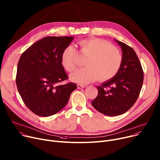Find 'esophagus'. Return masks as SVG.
I'll return each mask as SVG.
<instances>
[{
  "label": "esophagus",
  "instance_id": "1",
  "mask_svg": "<svg viewBox=\"0 0 160 160\" xmlns=\"http://www.w3.org/2000/svg\"><path fill=\"white\" fill-rule=\"evenodd\" d=\"M86 87V85H84V84H78V88L79 89H81V88H85Z\"/></svg>",
  "mask_w": 160,
  "mask_h": 160
}]
</instances>
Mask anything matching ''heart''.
Instances as JSON below:
<instances>
[{
	"label": "heart",
	"instance_id": "heart-1",
	"mask_svg": "<svg viewBox=\"0 0 160 160\" xmlns=\"http://www.w3.org/2000/svg\"><path fill=\"white\" fill-rule=\"evenodd\" d=\"M80 50L87 57V66L70 75V80L81 84H88L99 79L106 81L115 77L120 70L123 61L119 49L108 42L99 38L85 39L79 42ZM79 54L72 45L66 47L61 54V63L68 72L76 70L78 67Z\"/></svg>",
	"mask_w": 160,
	"mask_h": 160
}]
</instances>
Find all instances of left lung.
<instances>
[{"instance_id":"left-lung-1","label":"left lung","mask_w":160,"mask_h":160,"mask_svg":"<svg viewBox=\"0 0 160 160\" xmlns=\"http://www.w3.org/2000/svg\"><path fill=\"white\" fill-rule=\"evenodd\" d=\"M121 47L123 61L117 74L98 86V95L92 102L95 109L109 117L126 113L138 99L143 81V72L133 48L115 40Z\"/></svg>"}]
</instances>
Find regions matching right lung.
I'll list each match as a JSON object with an SVG mask.
<instances>
[{
	"mask_svg": "<svg viewBox=\"0 0 160 160\" xmlns=\"http://www.w3.org/2000/svg\"><path fill=\"white\" fill-rule=\"evenodd\" d=\"M73 36H47L35 42L21 55L16 83L26 106L40 117L53 115L67 104L76 84L59 85L68 79L61 63L64 48Z\"/></svg>",
	"mask_w": 160,
	"mask_h": 160,
	"instance_id": "1",
	"label": "right lung"
}]
</instances>
